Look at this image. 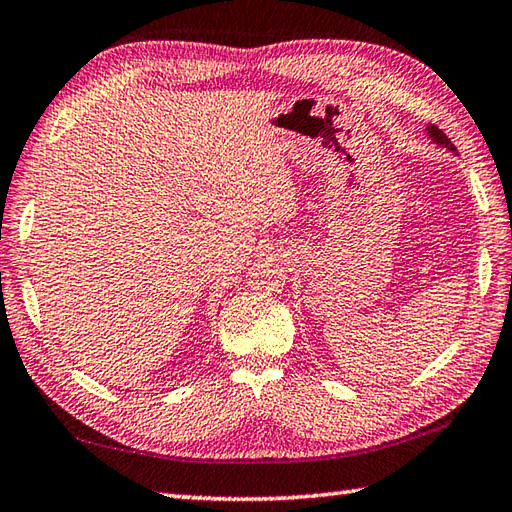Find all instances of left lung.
Returning a JSON list of instances; mask_svg holds the SVG:
<instances>
[{
    "mask_svg": "<svg viewBox=\"0 0 512 512\" xmlns=\"http://www.w3.org/2000/svg\"><path fill=\"white\" fill-rule=\"evenodd\" d=\"M428 135H430V137H433L437 144H444L446 148H450V150H455V146H453V144H450V139H448V137H446V135L442 133V130H439V128H437V126H428Z\"/></svg>",
    "mask_w": 512,
    "mask_h": 512,
    "instance_id": "8db88e82",
    "label": "left lung"
}]
</instances>
